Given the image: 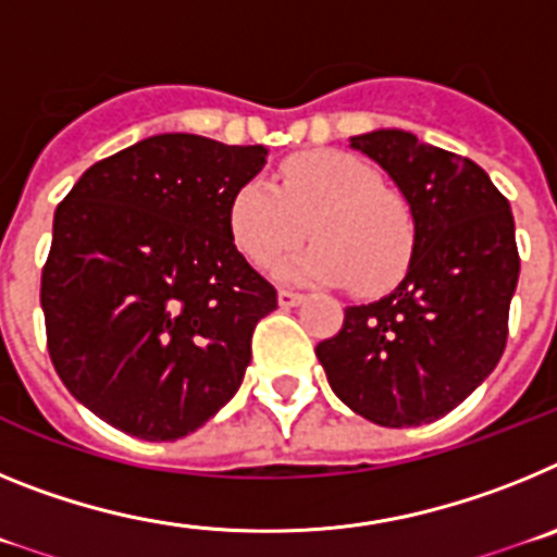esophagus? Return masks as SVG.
<instances>
[{"instance_id":"esophagus-1","label":"esophagus","mask_w":557,"mask_h":557,"mask_svg":"<svg viewBox=\"0 0 557 557\" xmlns=\"http://www.w3.org/2000/svg\"><path fill=\"white\" fill-rule=\"evenodd\" d=\"M301 301V293H295V289H278V304H282V307H298Z\"/></svg>"}]
</instances>
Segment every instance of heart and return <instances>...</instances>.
I'll return each instance as SVG.
<instances>
[{
    "label": "heart",
    "mask_w": 557,
    "mask_h": 557,
    "mask_svg": "<svg viewBox=\"0 0 557 557\" xmlns=\"http://www.w3.org/2000/svg\"><path fill=\"white\" fill-rule=\"evenodd\" d=\"M228 228L259 268L298 248L312 231L318 245L278 273L298 282H354L359 293L393 287L416 248L410 203L387 189L376 166L343 150L295 152L278 166V186L243 181L228 200Z\"/></svg>",
    "instance_id": "1"
}]
</instances>
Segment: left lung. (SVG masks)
I'll return each mask as SVG.
<instances>
[{
	"label": "left lung",
	"instance_id": "obj_1",
	"mask_svg": "<svg viewBox=\"0 0 557 557\" xmlns=\"http://www.w3.org/2000/svg\"><path fill=\"white\" fill-rule=\"evenodd\" d=\"M405 191L416 248L396 289L318 343L329 385L379 426L430 424L499 362L519 282L513 211L482 166L405 131L354 136Z\"/></svg>",
	"mask_w": 557,
	"mask_h": 557
}]
</instances>
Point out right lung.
<instances>
[{
    "label": "right lung",
    "instance_id": "1",
    "mask_svg": "<svg viewBox=\"0 0 557 557\" xmlns=\"http://www.w3.org/2000/svg\"><path fill=\"white\" fill-rule=\"evenodd\" d=\"M262 145L161 133L97 161L58 203L41 270L66 391L141 441H178L239 391L275 287L236 250L228 200Z\"/></svg>",
    "mask_w": 557,
    "mask_h": 557
}]
</instances>
